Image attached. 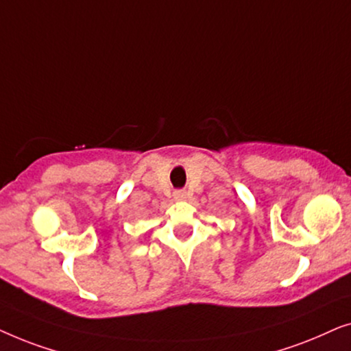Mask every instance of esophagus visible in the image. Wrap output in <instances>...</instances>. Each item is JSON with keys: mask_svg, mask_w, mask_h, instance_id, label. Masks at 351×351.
I'll use <instances>...</instances> for the list:
<instances>
[{"mask_svg": "<svg viewBox=\"0 0 351 351\" xmlns=\"http://www.w3.org/2000/svg\"><path fill=\"white\" fill-rule=\"evenodd\" d=\"M174 196H176V199H184L185 198V190H176Z\"/></svg>", "mask_w": 351, "mask_h": 351, "instance_id": "34e87169", "label": "esophagus"}]
</instances>
